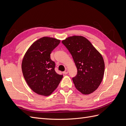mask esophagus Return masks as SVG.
<instances>
[{
    "instance_id": "1",
    "label": "esophagus",
    "mask_w": 126,
    "mask_h": 126,
    "mask_svg": "<svg viewBox=\"0 0 126 126\" xmlns=\"http://www.w3.org/2000/svg\"><path fill=\"white\" fill-rule=\"evenodd\" d=\"M63 73H64V74H65V75H67V74L68 73V69H66L64 71Z\"/></svg>"
}]
</instances>
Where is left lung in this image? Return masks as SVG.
I'll return each instance as SVG.
<instances>
[{"label": "left lung", "mask_w": 126, "mask_h": 126, "mask_svg": "<svg viewBox=\"0 0 126 126\" xmlns=\"http://www.w3.org/2000/svg\"><path fill=\"white\" fill-rule=\"evenodd\" d=\"M74 60L77 74L72 78L75 87L84 94L93 93L104 77L105 63L101 55L90 42L81 36L69 37L62 41Z\"/></svg>", "instance_id": "8db88e82"}]
</instances>
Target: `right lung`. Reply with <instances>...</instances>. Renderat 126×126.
Segmentation results:
<instances>
[{
  "label": "right lung",
  "mask_w": 126,
  "mask_h": 126,
  "mask_svg": "<svg viewBox=\"0 0 126 126\" xmlns=\"http://www.w3.org/2000/svg\"><path fill=\"white\" fill-rule=\"evenodd\" d=\"M60 40L44 37L33 43L27 51L21 68L25 80L34 92L49 96L58 87L63 77L55 71V63L50 54Z\"/></svg>",
  "instance_id": "add662e5"
}]
</instances>
